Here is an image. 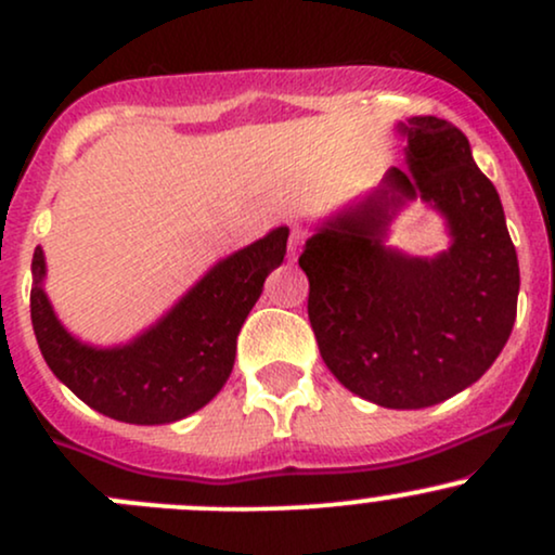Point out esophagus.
I'll return each instance as SVG.
<instances>
[{
	"instance_id": "obj_1",
	"label": "esophagus",
	"mask_w": 555,
	"mask_h": 555,
	"mask_svg": "<svg viewBox=\"0 0 555 555\" xmlns=\"http://www.w3.org/2000/svg\"><path fill=\"white\" fill-rule=\"evenodd\" d=\"M305 237H308V234H305L302 229H292V234H289V253H292V258H295L297 253L302 250Z\"/></svg>"
}]
</instances>
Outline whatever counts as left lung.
Returning a JSON list of instances; mask_svg holds the SVG:
<instances>
[{
    "mask_svg": "<svg viewBox=\"0 0 555 555\" xmlns=\"http://www.w3.org/2000/svg\"><path fill=\"white\" fill-rule=\"evenodd\" d=\"M406 169L331 214L305 242L308 315L344 388L388 410H423L473 386L517 318L519 260L493 182L469 140L438 117L397 122ZM420 199L444 219L450 247L410 257L387 245Z\"/></svg>",
    "mask_w": 555,
    "mask_h": 555,
    "instance_id": "left-lung-1",
    "label": "left lung"
}]
</instances>
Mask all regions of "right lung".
Wrapping results in <instances>:
<instances>
[{"label":"right lung","mask_w":555,"mask_h":555,"mask_svg":"<svg viewBox=\"0 0 555 555\" xmlns=\"http://www.w3.org/2000/svg\"><path fill=\"white\" fill-rule=\"evenodd\" d=\"M289 227L234 250L203 273L175 305L130 341L95 347L69 334L43 289L47 258L36 247L30 321L56 378L101 415L130 425H167L206 406L234 367L237 334L279 269Z\"/></svg>","instance_id":"obj_1"}]
</instances>
